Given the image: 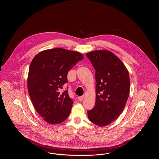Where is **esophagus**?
<instances>
[{"mask_svg": "<svg viewBox=\"0 0 159 159\" xmlns=\"http://www.w3.org/2000/svg\"><path fill=\"white\" fill-rule=\"evenodd\" d=\"M78 100H80V101H82L83 99H84V95H83V96H80V97H78Z\"/></svg>", "mask_w": 159, "mask_h": 159, "instance_id": "34e87169", "label": "esophagus"}]
</instances>
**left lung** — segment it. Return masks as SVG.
Listing matches in <instances>:
<instances>
[{
    "label": "left lung",
    "mask_w": 159,
    "mask_h": 159,
    "mask_svg": "<svg viewBox=\"0 0 159 159\" xmlns=\"http://www.w3.org/2000/svg\"><path fill=\"white\" fill-rule=\"evenodd\" d=\"M95 70L96 101L88 111V118L98 126H106L123 111L130 92L127 69L111 51L98 50L86 54Z\"/></svg>",
    "instance_id": "left-lung-1"
}]
</instances>
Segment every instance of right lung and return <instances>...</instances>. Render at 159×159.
Segmentation results:
<instances>
[{
  "mask_svg": "<svg viewBox=\"0 0 159 159\" xmlns=\"http://www.w3.org/2000/svg\"><path fill=\"white\" fill-rule=\"evenodd\" d=\"M83 58L78 52L54 48L39 52L32 59L28 92L35 109L47 122L57 124L68 117L73 102L68 90H61L68 82V71Z\"/></svg>",
  "mask_w": 159,
  "mask_h": 159,
  "instance_id": "1",
  "label": "right lung"
}]
</instances>
